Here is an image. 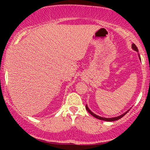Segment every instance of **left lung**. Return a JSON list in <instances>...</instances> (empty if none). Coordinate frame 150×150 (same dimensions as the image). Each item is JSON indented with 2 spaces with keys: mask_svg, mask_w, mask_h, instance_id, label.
I'll use <instances>...</instances> for the list:
<instances>
[{
  "mask_svg": "<svg viewBox=\"0 0 150 150\" xmlns=\"http://www.w3.org/2000/svg\"><path fill=\"white\" fill-rule=\"evenodd\" d=\"M132 48H133V49L134 50V51H137V52H138V48H137V46H136V45L134 44V43H133V44H132ZM139 59H141L140 57H139ZM86 110H87V111L88 112L90 113L91 115L92 116H93V117H96V118L99 119V120H104V121H115V120H119V119H120V118H121V117H123V116L125 115L126 114V113L128 112V111H129V110H128V111L125 112V113H123V114L121 115L117 116V117H110V118H107V117H100V116H99V115H96V114H94V113H93V112H92L90 110H89V108H88V106H87V105L86 106Z\"/></svg>",
  "mask_w": 150,
  "mask_h": 150,
  "instance_id": "1",
  "label": "left lung"
}]
</instances>
